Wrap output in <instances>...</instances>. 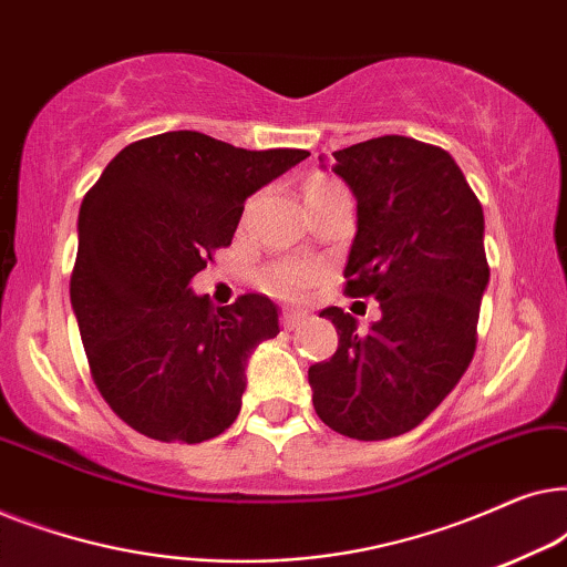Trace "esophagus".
Here are the masks:
<instances>
[{
  "label": "esophagus",
  "instance_id": "obj_1",
  "mask_svg": "<svg viewBox=\"0 0 567 567\" xmlns=\"http://www.w3.org/2000/svg\"><path fill=\"white\" fill-rule=\"evenodd\" d=\"M305 320H307V315L299 312V309H286V312L281 315L284 330H297Z\"/></svg>",
  "mask_w": 567,
  "mask_h": 567
}]
</instances>
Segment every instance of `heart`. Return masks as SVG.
<instances>
[{"mask_svg":"<svg viewBox=\"0 0 567 567\" xmlns=\"http://www.w3.org/2000/svg\"><path fill=\"white\" fill-rule=\"evenodd\" d=\"M336 190H346L336 177L328 175H312L305 185V198H315V196H324V193H336ZM317 278L312 268L305 266H276L262 274L260 284L266 286L268 291L281 293V297H299L301 291L307 289Z\"/></svg>","mask_w":567,"mask_h":567,"instance_id":"heart-1","label":"heart"}]
</instances>
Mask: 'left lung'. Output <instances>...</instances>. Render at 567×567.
<instances>
[{"label":"left lung","instance_id":"8db88e82","mask_svg":"<svg viewBox=\"0 0 567 567\" xmlns=\"http://www.w3.org/2000/svg\"><path fill=\"white\" fill-rule=\"evenodd\" d=\"M332 173L355 196L348 297H374L367 332L340 307L332 359L309 367L317 415L332 431L382 441L413 431L467 371L491 281L483 206L452 154L408 136L332 152Z\"/></svg>","mask_w":567,"mask_h":567}]
</instances>
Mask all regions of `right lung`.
Here are the masks:
<instances>
[{
    "label": "right lung",
    "instance_id": "1",
    "mask_svg": "<svg viewBox=\"0 0 567 567\" xmlns=\"http://www.w3.org/2000/svg\"><path fill=\"white\" fill-rule=\"evenodd\" d=\"M307 157L167 131L121 150L87 190L69 293L92 379L134 431L200 444L235 423L278 309L262 293L214 309L190 281L231 245L245 200Z\"/></svg>",
    "mask_w": 567,
    "mask_h": 567
}]
</instances>
